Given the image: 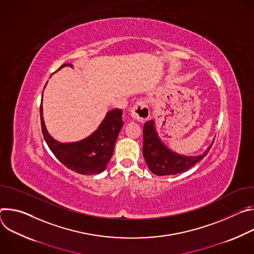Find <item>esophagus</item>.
<instances>
[{"label": "esophagus", "mask_w": 254, "mask_h": 254, "mask_svg": "<svg viewBox=\"0 0 254 254\" xmlns=\"http://www.w3.org/2000/svg\"><path fill=\"white\" fill-rule=\"evenodd\" d=\"M130 116L137 123H144L150 117V110L144 101H138L130 110Z\"/></svg>", "instance_id": "1"}]
</instances>
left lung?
<instances>
[{
	"label": "left lung",
	"instance_id": "8db88e82",
	"mask_svg": "<svg viewBox=\"0 0 254 254\" xmlns=\"http://www.w3.org/2000/svg\"><path fill=\"white\" fill-rule=\"evenodd\" d=\"M142 154L150 171L158 176H168L183 173L200 162L211 149L213 141L206 151L199 156H184L173 152L163 142L158 134L155 121H149L143 126Z\"/></svg>",
	"mask_w": 254,
	"mask_h": 254
}]
</instances>
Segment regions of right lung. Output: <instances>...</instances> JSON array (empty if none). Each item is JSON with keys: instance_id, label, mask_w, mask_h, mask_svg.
I'll use <instances>...</instances> for the list:
<instances>
[{"instance_id": "right-lung-1", "label": "right lung", "mask_w": 254, "mask_h": 254, "mask_svg": "<svg viewBox=\"0 0 254 254\" xmlns=\"http://www.w3.org/2000/svg\"><path fill=\"white\" fill-rule=\"evenodd\" d=\"M66 66L73 67L72 64L65 63L58 70ZM40 117L44 139L54 156L65 167L81 175H97L106 169L124 126L123 111L116 108L107 112L101 124L90 135L73 142H60L48 132L43 119L42 100Z\"/></svg>"}]
</instances>
